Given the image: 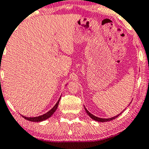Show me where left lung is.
I'll return each mask as SVG.
<instances>
[{
  "label": "left lung",
  "instance_id": "8db88e82",
  "mask_svg": "<svg viewBox=\"0 0 149 149\" xmlns=\"http://www.w3.org/2000/svg\"><path fill=\"white\" fill-rule=\"evenodd\" d=\"M84 109H85V110H86V112L87 113V114L89 116L91 117V118H92V119H93V120H96V121H100V122H106V121H110V120H113V119H115L116 118H117V117L118 116L120 115V114H121V113H120V114H118V115H117V116H114V117H112V118H98V117H96V116H93V114H91V113L90 112L88 111L86 109L85 107H84Z\"/></svg>",
  "mask_w": 149,
  "mask_h": 149
}]
</instances>
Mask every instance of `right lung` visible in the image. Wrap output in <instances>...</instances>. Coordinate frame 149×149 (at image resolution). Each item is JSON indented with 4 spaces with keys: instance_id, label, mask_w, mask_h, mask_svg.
<instances>
[{
    "instance_id": "add662e5",
    "label": "right lung",
    "mask_w": 149,
    "mask_h": 149,
    "mask_svg": "<svg viewBox=\"0 0 149 149\" xmlns=\"http://www.w3.org/2000/svg\"><path fill=\"white\" fill-rule=\"evenodd\" d=\"M61 97H60V98L58 99V102L56 103V105H55L54 107H53L52 109L49 111L47 112L46 113L43 114V115H42V116H36V117H26V116H23L25 119L30 120V121H33V122H40V121H43V120L48 119V118H50V117H51V116L54 113V112L56 111V109H57L58 106L59 101H60Z\"/></svg>"
}]
</instances>
